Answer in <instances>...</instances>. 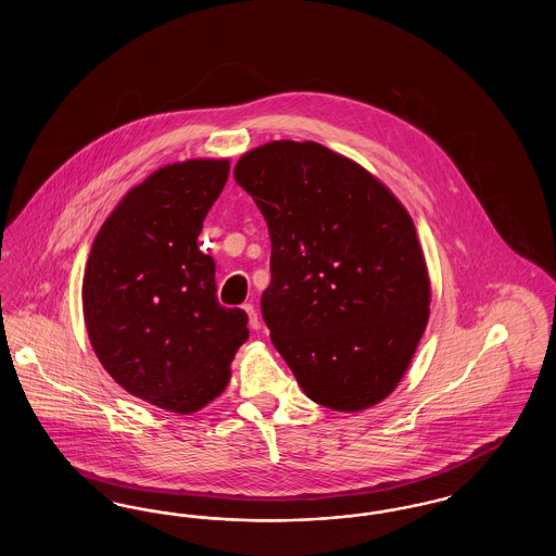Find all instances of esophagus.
Instances as JSON below:
<instances>
[{
	"mask_svg": "<svg viewBox=\"0 0 556 556\" xmlns=\"http://www.w3.org/2000/svg\"><path fill=\"white\" fill-rule=\"evenodd\" d=\"M243 311L248 313V318H250V327H252V329H261V318H258V313H256L254 304H245V306H243Z\"/></svg>",
	"mask_w": 556,
	"mask_h": 556,
	"instance_id": "obj_1",
	"label": "esophagus"
}]
</instances>
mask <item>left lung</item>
I'll return each mask as SVG.
<instances>
[{
	"label": "left lung",
	"mask_w": 556,
	"mask_h": 556,
	"mask_svg": "<svg viewBox=\"0 0 556 556\" xmlns=\"http://www.w3.org/2000/svg\"><path fill=\"white\" fill-rule=\"evenodd\" d=\"M233 177L265 216L263 317L304 394L344 413L390 396L431 302L410 214L369 170L315 141H268Z\"/></svg>",
	"instance_id": "1"
}]
</instances>
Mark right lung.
<instances>
[{"label": "right lung", "instance_id": "right-lung-1", "mask_svg": "<svg viewBox=\"0 0 556 556\" xmlns=\"http://www.w3.org/2000/svg\"><path fill=\"white\" fill-rule=\"evenodd\" d=\"M229 160L175 162L132 187L91 245L83 277L89 342L132 396L189 415L220 396L250 336L248 315L216 300L198 248Z\"/></svg>", "mask_w": 556, "mask_h": 556}]
</instances>
